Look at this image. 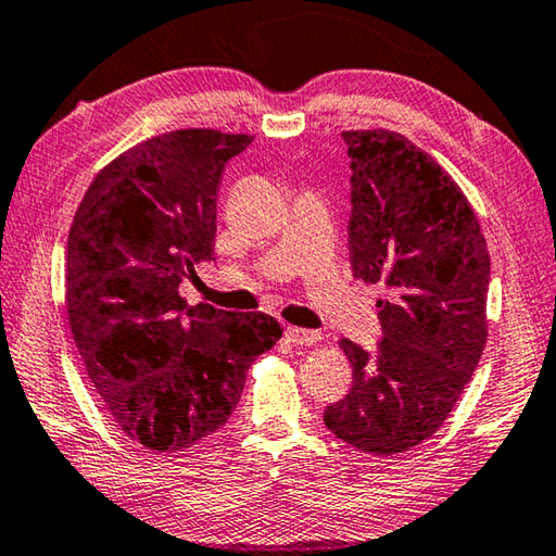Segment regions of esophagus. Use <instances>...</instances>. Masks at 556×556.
Listing matches in <instances>:
<instances>
[{"instance_id":"34e87169","label":"esophagus","mask_w":556,"mask_h":556,"mask_svg":"<svg viewBox=\"0 0 556 556\" xmlns=\"http://www.w3.org/2000/svg\"><path fill=\"white\" fill-rule=\"evenodd\" d=\"M285 333L294 345H314L321 341V333L308 331V328H299V326H287Z\"/></svg>"}]
</instances>
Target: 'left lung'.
Returning <instances> with one entry per match:
<instances>
[{"label":"left lung","mask_w":556,"mask_h":556,"mask_svg":"<svg viewBox=\"0 0 556 556\" xmlns=\"http://www.w3.org/2000/svg\"><path fill=\"white\" fill-rule=\"evenodd\" d=\"M351 156V267L382 285V341L343 338L353 384L328 404L326 427L361 451L392 456L444 425L488 338V255L458 184L400 131H343Z\"/></svg>","instance_id":"obj_1"}]
</instances>
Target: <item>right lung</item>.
<instances>
[{"mask_svg":"<svg viewBox=\"0 0 556 556\" xmlns=\"http://www.w3.org/2000/svg\"><path fill=\"white\" fill-rule=\"evenodd\" d=\"M250 142L218 129L147 139L100 168L71 225L73 341L112 421L154 454L218 431L250 365L281 338L267 314L188 306L178 294L213 260L223 168Z\"/></svg>","mask_w":556,"mask_h":556,"instance_id":"1","label":"right lung"}]
</instances>
